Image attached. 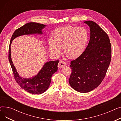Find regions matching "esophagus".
I'll list each match as a JSON object with an SVG mask.
<instances>
[{"mask_svg":"<svg viewBox=\"0 0 121 121\" xmlns=\"http://www.w3.org/2000/svg\"><path fill=\"white\" fill-rule=\"evenodd\" d=\"M66 65H67V64L64 61H63V60H60V61L58 63V68L60 69L63 67L66 66Z\"/></svg>","mask_w":121,"mask_h":121,"instance_id":"obj_1","label":"esophagus"}]
</instances>
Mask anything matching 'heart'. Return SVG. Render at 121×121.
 Instances as JSON below:
<instances>
[{
	"mask_svg": "<svg viewBox=\"0 0 121 121\" xmlns=\"http://www.w3.org/2000/svg\"><path fill=\"white\" fill-rule=\"evenodd\" d=\"M53 40L50 39L48 44L50 52L58 55L63 47V52L69 58L75 59L83 53L89 40L88 31L85 27L68 26L55 30Z\"/></svg>",
	"mask_w": 121,
	"mask_h": 121,
	"instance_id": "1",
	"label": "heart"
}]
</instances>
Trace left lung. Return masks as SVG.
Wrapping results in <instances>:
<instances>
[{"label": "left lung", "mask_w": 121, "mask_h": 121, "mask_svg": "<svg viewBox=\"0 0 121 121\" xmlns=\"http://www.w3.org/2000/svg\"><path fill=\"white\" fill-rule=\"evenodd\" d=\"M90 28V39L83 53L71 62L72 69L69 82L80 93L89 92L97 88L106 75L111 59L109 37L93 21L84 22Z\"/></svg>", "instance_id": "1"}]
</instances>
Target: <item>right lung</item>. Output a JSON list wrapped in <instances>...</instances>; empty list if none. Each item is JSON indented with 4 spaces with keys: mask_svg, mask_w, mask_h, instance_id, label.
I'll list each match as a JSON object with an SVG mask.
<instances>
[{
    "mask_svg": "<svg viewBox=\"0 0 121 121\" xmlns=\"http://www.w3.org/2000/svg\"><path fill=\"white\" fill-rule=\"evenodd\" d=\"M45 25L36 22H29L17 29L13 34L9 45L8 59L14 74V78L17 84L27 92L33 94H41L45 92L49 86L53 74L57 72L59 61H52L45 63L41 70L35 77L32 78H24L20 77L13 64L11 57L10 46L12 41L16 37L23 35L42 34V29Z\"/></svg>",
    "mask_w": 121,
    "mask_h": 121,
    "instance_id": "right-lung-1",
    "label": "right lung"
}]
</instances>
